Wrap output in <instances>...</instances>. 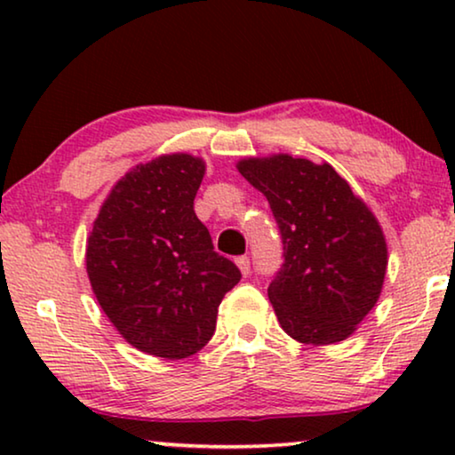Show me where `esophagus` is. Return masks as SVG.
<instances>
[{
	"label": "esophagus",
	"instance_id": "34e87169",
	"mask_svg": "<svg viewBox=\"0 0 455 455\" xmlns=\"http://www.w3.org/2000/svg\"><path fill=\"white\" fill-rule=\"evenodd\" d=\"M235 265H238L242 275H248V273H251V259L248 257H238L235 259Z\"/></svg>",
	"mask_w": 455,
	"mask_h": 455
}]
</instances>
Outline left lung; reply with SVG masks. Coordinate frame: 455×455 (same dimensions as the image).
<instances>
[{
    "label": "left lung",
    "instance_id": "1",
    "mask_svg": "<svg viewBox=\"0 0 455 455\" xmlns=\"http://www.w3.org/2000/svg\"><path fill=\"white\" fill-rule=\"evenodd\" d=\"M263 192L283 242V265L269 283L279 325L300 344L350 338L383 290L387 242L377 217L327 161L288 153L238 161Z\"/></svg>",
    "mask_w": 455,
    "mask_h": 455
}]
</instances>
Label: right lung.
<instances>
[{
	"instance_id": "1",
	"label": "right lung",
	"mask_w": 455,
	"mask_h": 455,
	"mask_svg": "<svg viewBox=\"0 0 455 455\" xmlns=\"http://www.w3.org/2000/svg\"><path fill=\"white\" fill-rule=\"evenodd\" d=\"M204 161L161 155L111 188L86 240V273L124 339L151 356L188 358L215 333L240 269L213 251L195 213Z\"/></svg>"
}]
</instances>
